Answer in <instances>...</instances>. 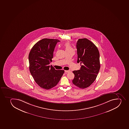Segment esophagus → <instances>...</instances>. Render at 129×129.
I'll use <instances>...</instances> for the list:
<instances>
[{"label": "esophagus", "mask_w": 129, "mask_h": 129, "mask_svg": "<svg viewBox=\"0 0 129 129\" xmlns=\"http://www.w3.org/2000/svg\"><path fill=\"white\" fill-rule=\"evenodd\" d=\"M65 72L66 73L70 72H71V71H70V70H65Z\"/></svg>", "instance_id": "esophagus-1"}]
</instances>
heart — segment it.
Segmentation results:
<instances>
[{"label": "heart", "instance_id": "1", "mask_svg": "<svg viewBox=\"0 0 129 129\" xmlns=\"http://www.w3.org/2000/svg\"><path fill=\"white\" fill-rule=\"evenodd\" d=\"M64 47L66 52L73 50L72 48L71 47V45L69 42H67L66 43H65L64 44Z\"/></svg>", "mask_w": 129, "mask_h": 129}]
</instances>
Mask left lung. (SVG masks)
Returning <instances> with one entry per match:
<instances>
[{"label": "left lung", "mask_w": 129, "mask_h": 129, "mask_svg": "<svg viewBox=\"0 0 129 129\" xmlns=\"http://www.w3.org/2000/svg\"><path fill=\"white\" fill-rule=\"evenodd\" d=\"M76 48L77 62L82 65L80 70L73 71L75 76L72 82L80 88H86L96 80L100 71V53L96 46L86 38L79 39Z\"/></svg>", "instance_id": "left-lung-1"}]
</instances>
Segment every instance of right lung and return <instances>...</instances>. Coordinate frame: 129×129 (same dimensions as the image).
<instances>
[{"instance_id": "1", "label": "right lung", "mask_w": 129, "mask_h": 129, "mask_svg": "<svg viewBox=\"0 0 129 129\" xmlns=\"http://www.w3.org/2000/svg\"><path fill=\"white\" fill-rule=\"evenodd\" d=\"M58 39L44 38L34 45L29 54V69L35 81L41 88L49 89L56 86L64 70H55L49 66Z\"/></svg>"}]
</instances>
